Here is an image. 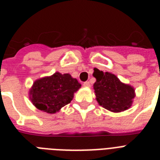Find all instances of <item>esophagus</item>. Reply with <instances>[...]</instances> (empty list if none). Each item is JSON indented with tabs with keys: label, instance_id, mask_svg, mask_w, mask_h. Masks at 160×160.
<instances>
[{
	"label": "esophagus",
	"instance_id": "1",
	"mask_svg": "<svg viewBox=\"0 0 160 160\" xmlns=\"http://www.w3.org/2000/svg\"><path fill=\"white\" fill-rule=\"evenodd\" d=\"M83 86H84V87H90V82H85L83 83Z\"/></svg>",
	"mask_w": 160,
	"mask_h": 160
}]
</instances>
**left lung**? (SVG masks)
<instances>
[{
	"label": "left lung",
	"mask_w": 160,
	"mask_h": 160,
	"mask_svg": "<svg viewBox=\"0 0 160 160\" xmlns=\"http://www.w3.org/2000/svg\"><path fill=\"white\" fill-rule=\"evenodd\" d=\"M94 76L96 99L99 105L112 112L126 111L132 104L135 90L129 85L121 82L113 73L98 70Z\"/></svg>",
	"instance_id": "obj_1"
}]
</instances>
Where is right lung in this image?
<instances>
[{"label":"right lung","mask_w":160,"mask_h":160,"mask_svg":"<svg viewBox=\"0 0 160 160\" xmlns=\"http://www.w3.org/2000/svg\"><path fill=\"white\" fill-rule=\"evenodd\" d=\"M82 85L69 73H55L50 77L38 79L30 90L32 104L44 112L53 114L67 105Z\"/></svg>","instance_id":"right-lung-1"}]
</instances>
